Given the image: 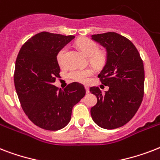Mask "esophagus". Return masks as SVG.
I'll return each instance as SVG.
<instances>
[{
  "mask_svg": "<svg viewBox=\"0 0 160 160\" xmlns=\"http://www.w3.org/2000/svg\"><path fill=\"white\" fill-rule=\"evenodd\" d=\"M85 90H86V93H87V94H89V93H90V88L88 87L87 85H85Z\"/></svg>",
  "mask_w": 160,
  "mask_h": 160,
  "instance_id": "esophagus-1",
  "label": "esophagus"
}]
</instances>
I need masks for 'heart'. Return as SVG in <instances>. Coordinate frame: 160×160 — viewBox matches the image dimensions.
Wrapping results in <instances>:
<instances>
[{
	"label": "heart",
	"instance_id": "obj_1",
	"mask_svg": "<svg viewBox=\"0 0 160 160\" xmlns=\"http://www.w3.org/2000/svg\"><path fill=\"white\" fill-rule=\"evenodd\" d=\"M76 45L83 51V53L89 56L90 63L95 66H101L105 64L106 60V51L105 50L99 49V46L95 41L89 38L79 39L76 41ZM67 46H64L58 51L56 60L58 64L61 66L66 63V55H67ZM93 70L91 68L86 69H74L69 72V77L71 80L80 83L87 82L89 78L93 75Z\"/></svg>",
	"mask_w": 160,
	"mask_h": 160
}]
</instances>
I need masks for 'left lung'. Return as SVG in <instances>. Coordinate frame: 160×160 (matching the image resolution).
<instances>
[{
  "instance_id": "8db88e82",
  "label": "left lung",
  "mask_w": 160,
  "mask_h": 160,
  "mask_svg": "<svg viewBox=\"0 0 160 160\" xmlns=\"http://www.w3.org/2000/svg\"><path fill=\"white\" fill-rule=\"evenodd\" d=\"M106 49V63L98 75L109 90L102 94L95 86L90 91L97 98L90 109L95 124L113 129L127 124L141 105L144 93V69L139 51L126 37L115 32L93 35Z\"/></svg>"
}]
</instances>
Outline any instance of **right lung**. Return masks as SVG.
Masks as SVG:
<instances>
[{
	"mask_svg": "<svg viewBox=\"0 0 160 160\" xmlns=\"http://www.w3.org/2000/svg\"><path fill=\"white\" fill-rule=\"evenodd\" d=\"M74 38L43 31L29 39L16 58L14 83L19 100L30 120L41 129L66 126L74 105L85 95L80 83H70L65 90L54 85L60 72L58 51Z\"/></svg>",
	"mask_w": 160,
	"mask_h": 160,
	"instance_id": "obj_1",
	"label": "right lung"
}]
</instances>
